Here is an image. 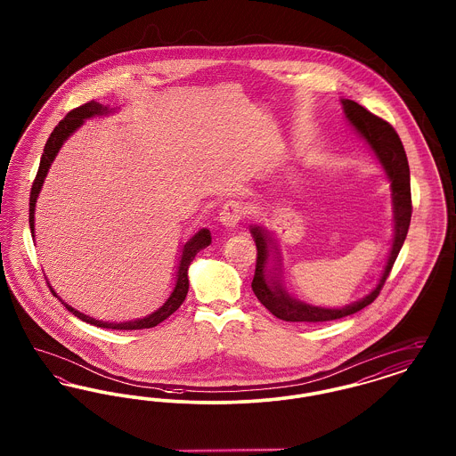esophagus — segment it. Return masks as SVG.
Listing matches in <instances>:
<instances>
[{
    "label": "esophagus",
    "mask_w": 456,
    "mask_h": 456,
    "mask_svg": "<svg viewBox=\"0 0 456 456\" xmlns=\"http://www.w3.org/2000/svg\"><path fill=\"white\" fill-rule=\"evenodd\" d=\"M242 216H244L242 203L236 201V200H229L227 203H224L218 220L222 222V225L229 227V229H234V227H238Z\"/></svg>",
    "instance_id": "obj_1"
}]
</instances>
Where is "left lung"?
I'll list each match as a JSON object with an SVG mask.
<instances>
[{"label":"left lung","instance_id":"left-lung-1","mask_svg":"<svg viewBox=\"0 0 456 456\" xmlns=\"http://www.w3.org/2000/svg\"><path fill=\"white\" fill-rule=\"evenodd\" d=\"M342 109L348 125L357 131L369 145V149L378 157L388 175L393 200V239L387 256V263L381 270L378 283L370 289L364 297L346 304L342 307H323L314 304L304 303L292 297L282 281V256L279 242L266 227L251 225L249 232L256 242L258 258L253 279V292L273 316L283 322H304V323H322L340 320L348 314H354L372 303L390 275L391 266L396 260L403 240L407 238L411 217H412V198H411V171L407 155L400 136L385 119L374 116L368 109L359 106L350 99H340Z\"/></svg>","mask_w":456,"mask_h":456}]
</instances>
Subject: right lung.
Instances as JSON below:
<instances>
[{
	"label": "right lung",
	"instance_id": "1",
	"mask_svg": "<svg viewBox=\"0 0 456 456\" xmlns=\"http://www.w3.org/2000/svg\"><path fill=\"white\" fill-rule=\"evenodd\" d=\"M110 112H114V108L110 109L104 104H99L95 101H90L87 104L80 106V108L73 109L66 114L65 118L60 121V125L54 128L51 133V136L47 138V143L44 147L43 157H41V164H39V171L34 179L32 190H30V203H28V224H30V232L32 238L36 239L34 234V217H36V203H37V196L43 190L44 179L49 173V167L53 164V160L56 159V155L60 152V149L63 147L66 140L78 130L86 119H90L94 116H108ZM212 242V236L208 229H200L195 236L188 239L181 249L179 255V261H177V268H175V275H174L173 290L167 296V299H164V303L157 305L152 313L142 316V318H134V320H128V322H101L95 320L88 314H84L80 311H77L75 307H71L69 304H66L61 297H58V294L53 290L51 292L61 301L66 309L69 313H73L77 318H80L82 322H87L90 325L99 326V328H110V330H143V328H153V326L162 323L164 320H167L174 311L183 304L186 299L188 289H190V281H188V268L191 265V261L195 260L196 253L201 251L203 248H207Z\"/></svg>",
	"mask_w": 456,
	"mask_h": 456
}]
</instances>
